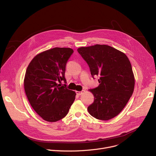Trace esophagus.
<instances>
[{
  "label": "esophagus",
  "mask_w": 156,
  "mask_h": 156,
  "mask_svg": "<svg viewBox=\"0 0 156 156\" xmlns=\"http://www.w3.org/2000/svg\"><path fill=\"white\" fill-rule=\"evenodd\" d=\"M84 92V90H82L81 91H76V94L80 96V95H81Z\"/></svg>",
  "instance_id": "34e87169"
}]
</instances>
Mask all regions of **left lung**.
<instances>
[{"instance_id": "1", "label": "left lung", "mask_w": 156, "mask_h": 156, "mask_svg": "<svg viewBox=\"0 0 156 156\" xmlns=\"http://www.w3.org/2000/svg\"><path fill=\"white\" fill-rule=\"evenodd\" d=\"M77 51L89 65L93 78L99 77V85L90 90L94 100L87 107L89 113L101 120L113 119L123 109L134 91L135 77L128 58L107 45L96 44Z\"/></svg>"}]
</instances>
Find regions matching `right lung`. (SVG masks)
I'll use <instances>...</instances> for the list:
<instances>
[{"label": "right lung", "instance_id": "obj_1", "mask_svg": "<svg viewBox=\"0 0 156 156\" xmlns=\"http://www.w3.org/2000/svg\"><path fill=\"white\" fill-rule=\"evenodd\" d=\"M73 53L70 48H55L36 55L26 71L24 87L35 112L44 120L55 122L67 115L75 99V91L63 81L66 62Z\"/></svg>", "mask_w": 156, "mask_h": 156}]
</instances>
